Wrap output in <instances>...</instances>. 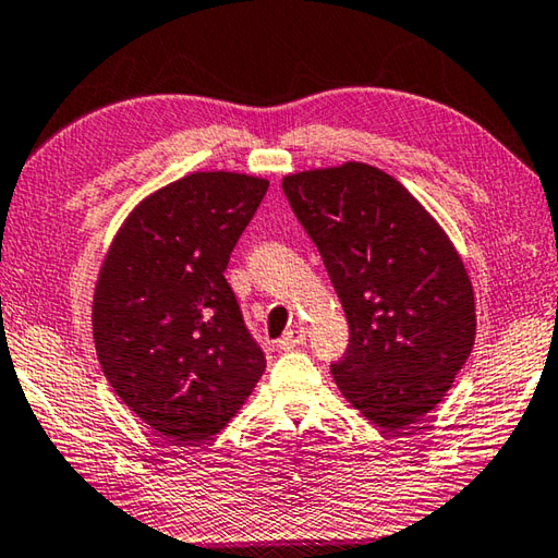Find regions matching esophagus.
Segmentation results:
<instances>
[{
  "label": "esophagus",
  "mask_w": 558,
  "mask_h": 558,
  "mask_svg": "<svg viewBox=\"0 0 558 558\" xmlns=\"http://www.w3.org/2000/svg\"><path fill=\"white\" fill-rule=\"evenodd\" d=\"M304 341H306V331L302 327H294V329H289L284 337L279 339V349H284V351L296 349L299 344H304Z\"/></svg>",
  "instance_id": "34e87169"
}]
</instances>
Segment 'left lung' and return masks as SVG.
I'll use <instances>...</instances> for the list:
<instances>
[{
    "label": "left lung",
    "mask_w": 558,
    "mask_h": 558,
    "mask_svg": "<svg viewBox=\"0 0 558 558\" xmlns=\"http://www.w3.org/2000/svg\"><path fill=\"white\" fill-rule=\"evenodd\" d=\"M349 322L331 364L341 393L381 428L428 414L476 337L474 291L449 236L397 179L349 161L281 182Z\"/></svg>",
    "instance_id": "left-lung-1"
}]
</instances>
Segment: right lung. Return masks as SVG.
Returning <instances> with one entry per match:
<instances>
[{
    "label": "right lung",
    "mask_w": 558,
    "mask_h": 558,
    "mask_svg": "<svg viewBox=\"0 0 558 558\" xmlns=\"http://www.w3.org/2000/svg\"><path fill=\"white\" fill-rule=\"evenodd\" d=\"M267 179L194 171L136 207L101 264L92 329L111 389L177 444L225 428L267 359L225 279Z\"/></svg>",
    "instance_id": "obj_1"
}]
</instances>
